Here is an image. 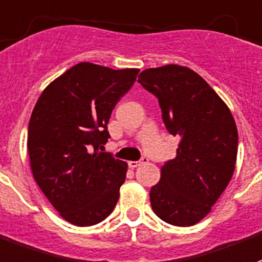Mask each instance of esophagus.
I'll list each match as a JSON object with an SVG mask.
<instances>
[{"instance_id": "esophagus-1", "label": "esophagus", "mask_w": 262, "mask_h": 262, "mask_svg": "<svg viewBox=\"0 0 262 262\" xmlns=\"http://www.w3.org/2000/svg\"><path fill=\"white\" fill-rule=\"evenodd\" d=\"M146 161H147L146 157H142V159L138 161H128V167L129 168H137V167L141 166V164H145Z\"/></svg>"}]
</instances>
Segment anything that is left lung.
Returning a JSON list of instances; mask_svg holds the SVG:
<instances>
[{"mask_svg": "<svg viewBox=\"0 0 262 262\" xmlns=\"http://www.w3.org/2000/svg\"><path fill=\"white\" fill-rule=\"evenodd\" d=\"M141 85L156 96L168 133L180 137L177 156L150 189L163 221L190 227L203 220L229 184L237 155L231 110L198 73L178 64L143 70Z\"/></svg>", "mask_w": 262, "mask_h": 262, "instance_id": "left-lung-1", "label": "left lung"}]
</instances>
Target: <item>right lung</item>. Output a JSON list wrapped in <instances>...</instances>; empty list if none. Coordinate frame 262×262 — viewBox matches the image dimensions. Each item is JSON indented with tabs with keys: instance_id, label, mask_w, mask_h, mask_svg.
<instances>
[{
	"instance_id": "obj_1",
	"label": "right lung",
	"mask_w": 262,
	"mask_h": 262,
	"mask_svg": "<svg viewBox=\"0 0 262 262\" xmlns=\"http://www.w3.org/2000/svg\"><path fill=\"white\" fill-rule=\"evenodd\" d=\"M138 73L82 62L51 82L33 109L27 137L33 177L73 225H95L116 207L127 163L101 150L110 138V115Z\"/></svg>"
}]
</instances>
